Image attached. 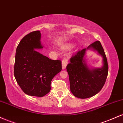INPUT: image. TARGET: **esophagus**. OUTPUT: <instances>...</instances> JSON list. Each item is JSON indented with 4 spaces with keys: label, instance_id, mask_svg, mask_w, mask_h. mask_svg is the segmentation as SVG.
Here are the masks:
<instances>
[{
    "label": "esophagus",
    "instance_id": "1",
    "mask_svg": "<svg viewBox=\"0 0 123 123\" xmlns=\"http://www.w3.org/2000/svg\"><path fill=\"white\" fill-rule=\"evenodd\" d=\"M68 58L65 57L62 60V69H65L66 68V65L68 64Z\"/></svg>",
    "mask_w": 123,
    "mask_h": 123
}]
</instances>
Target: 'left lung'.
I'll list each match as a JSON object with an SVG mask.
<instances>
[{
  "instance_id": "left-lung-1",
  "label": "left lung",
  "mask_w": 123,
  "mask_h": 123,
  "mask_svg": "<svg viewBox=\"0 0 123 123\" xmlns=\"http://www.w3.org/2000/svg\"><path fill=\"white\" fill-rule=\"evenodd\" d=\"M88 49L97 50L103 57L104 65L101 68H90L87 65L85 55ZM66 70L69 77L70 91L76 97L85 99L98 94L104 87L108 74L107 58L99 41H96L87 49L73 55Z\"/></svg>"
}]
</instances>
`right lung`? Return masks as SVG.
<instances>
[{"label": "right lung", "mask_w": 123, "mask_h": 123, "mask_svg": "<svg viewBox=\"0 0 123 123\" xmlns=\"http://www.w3.org/2000/svg\"><path fill=\"white\" fill-rule=\"evenodd\" d=\"M39 31L26 35L16 49L14 73L17 82L28 95L43 97L50 92L51 82L62 70L61 61L53 60L36 49H43Z\"/></svg>", "instance_id": "1"}]
</instances>
